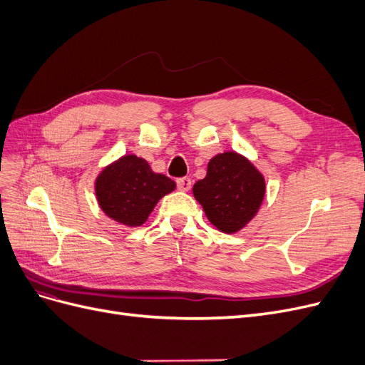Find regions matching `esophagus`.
Masks as SVG:
<instances>
[{
	"mask_svg": "<svg viewBox=\"0 0 365 365\" xmlns=\"http://www.w3.org/2000/svg\"><path fill=\"white\" fill-rule=\"evenodd\" d=\"M176 184H178V189L181 192H189L192 187V180L190 178H180L178 181H176Z\"/></svg>",
	"mask_w": 365,
	"mask_h": 365,
	"instance_id": "esophagus-1",
	"label": "esophagus"
}]
</instances>
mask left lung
I'll return each mask as SVG.
<instances>
[{
    "label": "left lung",
    "instance_id": "1",
    "mask_svg": "<svg viewBox=\"0 0 365 365\" xmlns=\"http://www.w3.org/2000/svg\"><path fill=\"white\" fill-rule=\"evenodd\" d=\"M267 184L264 176L245 155L235 150L217 153L207 175L193 185L195 200L219 231L233 235L259 213Z\"/></svg>",
    "mask_w": 365,
    "mask_h": 365
}]
</instances>
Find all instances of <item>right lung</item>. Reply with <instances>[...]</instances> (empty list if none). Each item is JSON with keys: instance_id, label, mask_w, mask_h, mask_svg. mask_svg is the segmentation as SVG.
Returning a JSON list of instances; mask_svg holds the SVG:
<instances>
[{"instance_id": "right-lung-1", "label": "right lung", "mask_w": 365, "mask_h": 365, "mask_svg": "<svg viewBox=\"0 0 365 365\" xmlns=\"http://www.w3.org/2000/svg\"><path fill=\"white\" fill-rule=\"evenodd\" d=\"M96 197L102 212L126 227H140L163 196L176 189L173 180L155 173L145 158L126 153L97 175Z\"/></svg>"}]
</instances>
